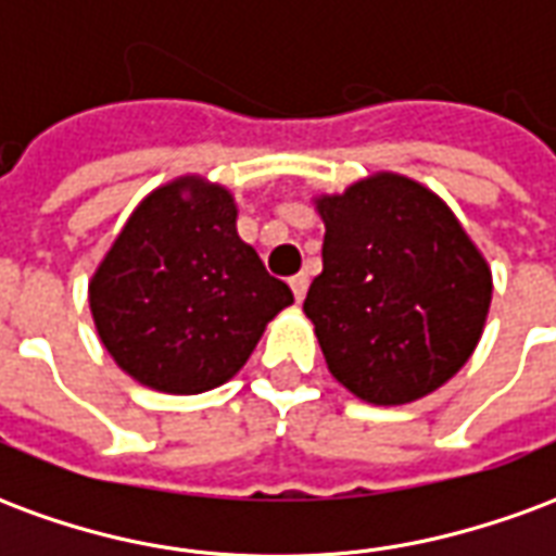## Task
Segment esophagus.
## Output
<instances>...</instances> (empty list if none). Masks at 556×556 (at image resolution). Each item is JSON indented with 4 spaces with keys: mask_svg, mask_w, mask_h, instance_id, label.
<instances>
[{
    "mask_svg": "<svg viewBox=\"0 0 556 556\" xmlns=\"http://www.w3.org/2000/svg\"><path fill=\"white\" fill-rule=\"evenodd\" d=\"M289 286L294 291V301L301 303L306 298V289H309V279H306V274H298V277H291Z\"/></svg>",
    "mask_w": 556,
    "mask_h": 556,
    "instance_id": "34e87169",
    "label": "esophagus"
}]
</instances>
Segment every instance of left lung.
<instances>
[{"label": "left lung", "mask_w": 556, "mask_h": 556, "mask_svg": "<svg viewBox=\"0 0 556 556\" xmlns=\"http://www.w3.org/2000/svg\"><path fill=\"white\" fill-rule=\"evenodd\" d=\"M313 205L325 267L303 313L330 375L384 408L434 393L482 339L489 258L441 195L399 172H372Z\"/></svg>", "instance_id": "1"}]
</instances>
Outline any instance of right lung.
<instances>
[{
    "label": "right lung",
    "mask_w": 556,
    "mask_h": 556,
    "mask_svg": "<svg viewBox=\"0 0 556 556\" xmlns=\"http://www.w3.org/2000/svg\"><path fill=\"white\" fill-rule=\"evenodd\" d=\"M291 303L241 241L235 193L205 175L154 187L89 277L103 349L137 384L169 396L231 381Z\"/></svg>",
    "instance_id": "1"
}]
</instances>
